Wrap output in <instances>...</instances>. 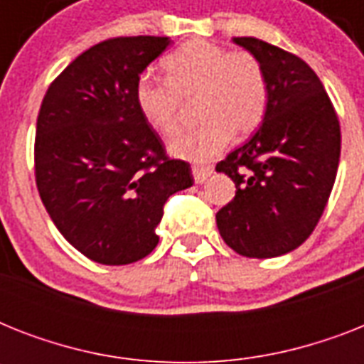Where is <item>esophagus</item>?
I'll return each instance as SVG.
<instances>
[{"mask_svg": "<svg viewBox=\"0 0 364 364\" xmlns=\"http://www.w3.org/2000/svg\"><path fill=\"white\" fill-rule=\"evenodd\" d=\"M211 173H213V168H211V166H194L193 168V176L196 183H204Z\"/></svg>", "mask_w": 364, "mask_h": 364, "instance_id": "1", "label": "esophagus"}]
</instances>
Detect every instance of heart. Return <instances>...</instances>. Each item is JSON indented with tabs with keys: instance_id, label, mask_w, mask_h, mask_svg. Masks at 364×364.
Wrapping results in <instances>:
<instances>
[{
	"instance_id": "b5f03b06",
	"label": "heart",
	"mask_w": 364,
	"mask_h": 364,
	"mask_svg": "<svg viewBox=\"0 0 364 364\" xmlns=\"http://www.w3.org/2000/svg\"><path fill=\"white\" fill-rule=\"evenodd\" d=\"M164 70L166 81L139 77L136 105L153 130L173 136L185 104L196 102V119L202 122L170 143L179 159L208 162L225 151L232 134L247 136L264 121L270 88L255 54L193 39L166 56Z\"/></svg>"
}]
</instances>
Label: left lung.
<instances>
[{"instance_id": "8db88e82", "label": "left lung", "mask_w": 364, "mask_h": 364, "mask_svg": "<svg viewBox=\"0 0 364 364\" xmlns=\"http://www.w3.org/2000/svg\"><path fill=\"white\" fill-rule=\"evenodd\" d=\"M234 43L260 60L270 102L255 136L215 166L236 185L217 228L236 253L270 259L304 243L321 219L338 170L340 122L304 60L255 37Z\"/></svg>"}]
</instances>
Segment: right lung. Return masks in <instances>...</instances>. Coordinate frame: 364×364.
<instances>
[{
	"label": "right lung",
	"instance_id": "1",
	"mask_svg": "<svg viewBox=\"0 0 364 364\" xmlns=\"http://www.w3.org/2000/svg\"><path fill=\"white\" fill-rule=\"evenodd\" d=\"M168 37H113L79 54L48 87L36 130V183L68 242L100 264H130L159 243L171 194L194 183L136 105V82Z\"/></svg>",
	"mask_w": 364,
	"mask_h": 364
}]
</instances>
